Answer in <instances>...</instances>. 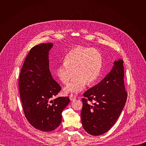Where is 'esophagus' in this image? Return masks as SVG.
<instances>
[{
	"mask_svg": "<svg viewBox=\"0 0 146 146\" xmlns=\"http://www.w3.org/2000/svg\"><path fill=\"white\" fill-rule=\"evenodd\" d=\"M69 98H70V100L73 101V100H74L76 99V96H75L74 95H73V94H71V95H70V96H69Z\"/></svg>",
	"mask_w": 146,
	"mask_h": 146,
	"instance_id": "1",
	"label": "esophagus"
}]
</instances>
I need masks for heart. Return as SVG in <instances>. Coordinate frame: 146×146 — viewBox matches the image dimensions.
Returning a JSON list of instances; mask_svg holds the SVG:
<instances>
[{
  "label": "heart",
  "instance_id": "heart-1",
  "mask_svg": "<svg viewBox=\"0 0 146 146\" xmlns=\"http://www.w3.org/2000/svg\"><path fill=\"white\" fill-rule=\"evenodd\" d=\"M102 65V56L98 50L78 46L68 53L64 64L56 68V74L64 84H68L73 75L76 76L64 91L78 93L84 88L86 83L91 85L96 80Z\"/></svg>",
  "mask_w": 146,
  "mask_h": 146
}]
</instances>
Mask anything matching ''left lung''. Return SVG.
<instances>
[{
	"label": "left lung",
	"instance_id": "left-lung-1",
	"mask_svg": "<svg viewBox=\"0 0 146 146\" xmlns=\"http://www.w3.org/2000/svg\"><path fill=\"white\" fill-rule=\"evenodd\" d=\"M123 77V60H115L109 73L83 94L81 119L89 134L99 136L107 132L118 118L127 99ZM88 101L94 103L92 105Z\"/></svg>",
	"mask_w": 146,
	"mask_h": 146
}]
</instances>
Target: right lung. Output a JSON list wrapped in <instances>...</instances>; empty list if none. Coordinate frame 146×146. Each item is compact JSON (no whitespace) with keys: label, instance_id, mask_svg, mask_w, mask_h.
<instances>
[{"label":"right lung","instance_id":"1","mask_svg":"<svg viewBox=\"0 0 146 146\" xmlns=\"http://www.w3.org/2000/svg\"><path fill=\"white\" fill-rule=\"evenodd\" d=\"M51 43L32 48L20 72L18 85L25 116L31 125L43 132L55 130L61 123L62 112L70 102L69 97L54 99L61 87L49 69Z\"/></svg>","mask_w":146,"mask_h":146}]
</instances>
